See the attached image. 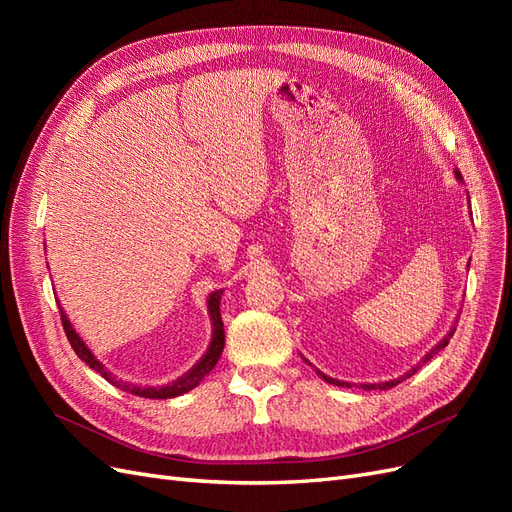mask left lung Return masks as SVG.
<instances>
[{
  "label": "left lung",
  "mask_w": 512,
  "mask_h": 512,
  "mask_svg": "<svg viewBox=\"0 0 512 512\" xmlns=\"http://www.w3.org/2000/svg\"><path fill=\"white\" fill-rule=\"evenodd\" d=\"M457 175V179H461V175L459 173H455ZM453 333H455V329H451V333H448L444 339H442V342L436 346V348H433L431 352H427L425 354V359H423V363H427V361H431V356L433 354H438L444 346H448V342H451V337H453ZM416 369H421V365H418V367H412V371H408V374L404 376V378H397V380H391V382H380V384H363V389L365 391H386V389H393V386H397L401 380H406V378H410V376H414L416 374ZM318 376H322L324 380H327L329 384H337V386H350L348 382H339V380H333V378H329V376H324L322 374V371H318Z\"/></svg>",
  "instance_id": "left-lung-1"
}]
</instances>
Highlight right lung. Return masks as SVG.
<instances>
[{
	"label": "right lung",
	"instance_id": "add662e5",
	"mask_svg": "<svg viewBox=\"0 0 512 512\" xmlns=\"http://www.w3.org/2000/svg\"><path fill=\"white\" fill-rule=\"evenodd\" d=\"M220 299H222V290H215L209 294V316H211V322H213V337H211V346L207 350V354L200 359L188 374L181 376L177 382L168 384V386H134V384H128V382H121V380H115L108 371L102 367V363L96 359L94 354L89 352V348L85 346L83 339L76 335V331L72 329V324L68 320V316L64 314V309H61V324H64V331H66V337L68 342L72 346V350L76 352V356H79L81 361H85L91 369L98 371V374L108 380L111 384H115L117 389L126 391V393H132V395H138V397H147V399H168V397H177V395H183L192 391L194 386H198V382L203 380L209 371L215 367V363L220 361L222 356V350H224V322H222V316H220Z\"/></svg>",
	"mask_w": 512,
	"mask_h": 512
}]
</instances>
